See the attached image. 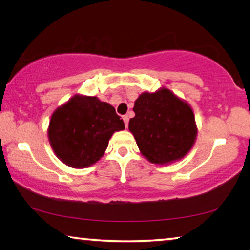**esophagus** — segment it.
<instances>
[{
  "instance_id": "esophagus-1",
  "label": "esophagus",
  "mask_w": 250,
  "mask_h": 250,
  "mask_svg": "<svg viewBox=\"0 0 250 250\" xmlns=\"http://www.w3.org/2000/svg\"><path fill=\"white\" fill-rule=\"evenodd\" d=\"M122 119H124V122H125V128H128V125H129V116H128V115H125V116L122 117Z\"/></svg>"
}]
</instances>
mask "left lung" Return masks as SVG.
Masks as SVG:
<instances>
[{"label": "left lung", "mask_w": 250, "mask_h": 250, "mask_svg": "<svg viewBox=\"0 0 250 250\" xmlns=\"http://www.w3.org/2000/svg\"><path fill=\"white\" fill-rule=\"evenodd\" d=\"M133 111L129 131L149 162L167 166L191 151L197 135L195 116L191 105L174 92L164 87L142 92Z\"/></svg>", "instance_id": "1"}]
</instances>
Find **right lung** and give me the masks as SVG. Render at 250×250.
Instances as JSON below:
<instances>
[{"label": "right lung", "mask_w": 250, "mask_h": 250, "mask_svg": "<svg viewBox=\"0 0 250 250\" xmlns=\"http://www.w3.org/2000/svg\"><path fill=\"white\" fill-rule=\"evenodd\" d=\"M124 129L111 104L97 97L75 95L53 112L47 135L62 163L84 168L103 158L112 134Z\"/></svg>", "instance_id": "add662e5"}]
</instances>
